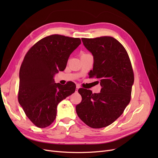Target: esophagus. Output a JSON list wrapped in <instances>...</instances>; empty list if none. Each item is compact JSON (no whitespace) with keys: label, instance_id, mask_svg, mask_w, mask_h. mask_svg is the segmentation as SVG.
Instances as JSON below:
<instances>
[{"label":"esophagus","instance_id":"esophagus-1","mask_svg":"<svg viewBox=\"0 0 158 158\" xmlns=\"http://www.w3.org/2000/svg\"><path fill=\"white\" fill-rule=\"evenodd\" d=\"M80 85H76V91H78V89L80 88Z\"/></svg>","mask_w":158,"mask_h":158}]
</instances>
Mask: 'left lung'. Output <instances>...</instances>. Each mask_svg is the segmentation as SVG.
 <instances>
[{
  "instance_id": "left-lung-1",
  "label": "left lung",
  "mask_w": 158,
  "mask_h": 158,
  "mask_svg": "<svg viewBox=\"0 0 158 158\" xmlns=\"http://www.w3.org/2000/svg\"><path fill=\"white\" fill-rule=\"evenodd\" d=\"M84 45L94 56L90 78H98L99 94L80 88L82 101L76 106L79 118L93 128L106 127L120 117L131 101L134 72L125 47L109 36L82 38Z\"/></svg>"
}]
</instances>
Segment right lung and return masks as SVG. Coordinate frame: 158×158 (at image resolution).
I'll return each instance as SVG.
<instances>
[{"instance_id": "obj_1", "label": "right lung", "mask_w": 158, "mask_h": 158, "mask_svg": "<svg viewBox=\"0 0 158 158\" xmlns=\"http://www.w3.org/2000/svg\"><path fill=\"white\" fill-rule=\"evenodd\" d=\"M80 44V38L51 35L37 41L26 54L20 70L18 99L37 127L51 125L57 105L74 92V82L56 84L53 76L65 69L70 55Z\"/></svg>"}]
</instances>
